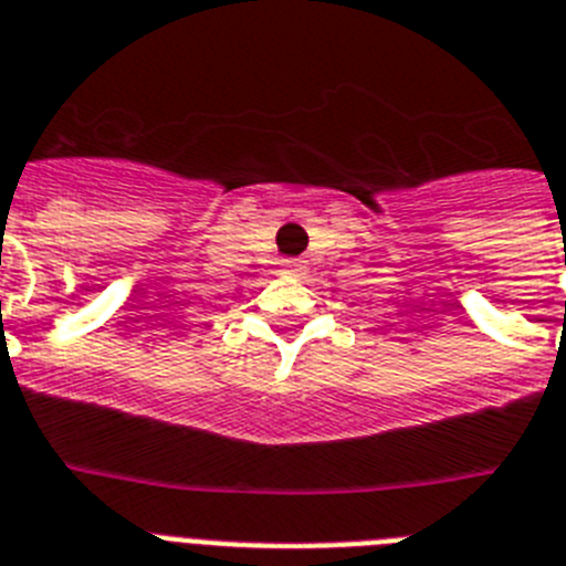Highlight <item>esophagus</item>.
Masks as SVG:
<instances>
[{
    "label": "esophagus",
    "mask_w": 566,
    "mask_h": 566,
    "mask_svg": "<svg viewBox=\"0 0 566 566\" xmlns=\"http://www.w3.org/2000/svg\"><path fill=\"white\" fill-rule=\"evenodd\" d=\"M280 274H283V277L301 280L303 274H306V263H303V260H286V263L280 265Z\"/></svg>",
    "instance_id": "esophagus-1"
}]
</instances>
